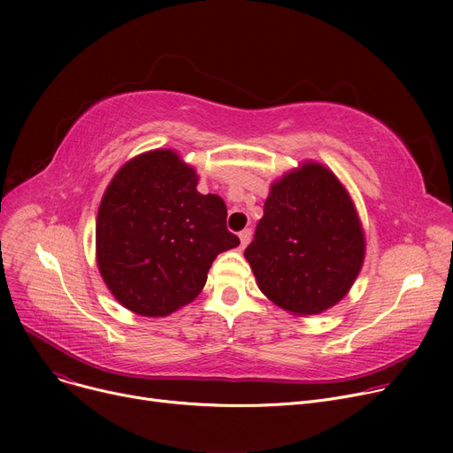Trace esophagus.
<instances>
[{"label": "esophagus", "instance_id": "obj_1", "mask_svg": "<svg viewBox=\"0 0 453 453\" xmlns=\"http://www.w3.org/2000/svg\"><path fill=\"white\" fill-rule=\"evenodd\" d=\"M251 234H253V231H251V229H242V231L239 233V236H241V246H242V248H246V246L250 244V241H251Z\"/></svg>", "mask_w": 453, "mask_h": 453}]
</instances>
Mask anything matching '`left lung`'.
Returning a JSON list of instances; mask_svg holds the SVG:
<instances>
[{"label": "left lung", "mask_w": 453, "mask_h": 453, "mask_svg": "<svg viewBox=\"0 0 453 453\" xmlns=\"http://www.w3.org/2000/svg\"><path fill=\"white\" fill-rule=\"evenodd\" d=\"M244 257L260 292L294 316L342 301L362 270L365 236L336 174L306 161L273 181Z\"/></svg>", "instance_id": "left-lung-1"}]
</instances>
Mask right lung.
Instances as JSON below:
<instances>
[{
  "label": "right lung",
  "mask_w": 453,
  "mask_h": 453,
  "mask_svg": "<svg viewBox=\"0 0 453 453\" xmlns=\"http://www.w3.org/2000/svg\"><path fill=\"white\" fill-rule=\"evenodd\" d=\"M169 149L139 154L111 178L95 226L97 266L128 311L163 318L195 301L219 253L241 244L219 195Z\"/></svg>",
  "instance_id": "1"
}]
</instances>
